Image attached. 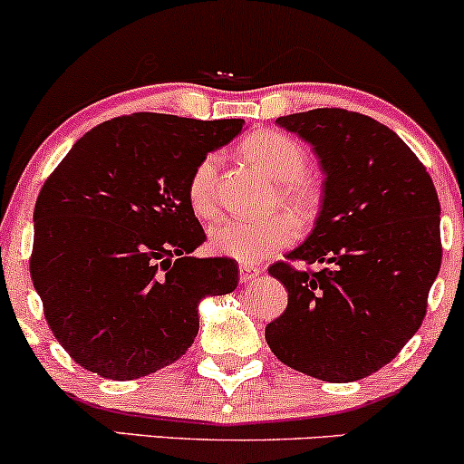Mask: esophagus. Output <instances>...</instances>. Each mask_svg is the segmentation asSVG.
<instances>
[{"instance_id": "1", "label": "esophagus", "mask_w": 464, "mask_h": 464, "mask_svg": "<svg viewBox=\"0 0 464 464\" xmlns=\"http://www.w3.org/2000/svg\"><path fill=\"white\" fill-rule=\"evenodd\" d=\"M257 275H262V268H257V266H253V264L239 266V281H242V284H246V281H253Z\"/></svg>"}]
</instances>
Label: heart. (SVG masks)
<instances>
[{"label":"heart","mask_w":464,"mask_h":464,"mask_svg":"<svg viewBox=\"0 0 464 464\" xmlns=\"http://www.w3.org/2000/svg\"><path fill=\"white\" fill-rule=\"evenodd\" d=\"M244 154L268 174L281 180L276 198L284 200L299 216H310L318 205V189L305 177L307 150L301 141L285 132L262 130L244 141ZM220 157L205 154L188 180V200L196 216L209 218L216 211V179ZM299 236V225L290 214L279 211L262 220L222 218L211 227L209 244L216 253L237 262H259L275 250L287 246Z\"/></svg>","instance_id":"heart-1"}]
</instances>
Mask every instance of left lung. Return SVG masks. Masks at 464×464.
I'll return each instance as SVG.
<instances>
[{
    "label": "left lung",
    "mask_w": 464,
    "mask_h": 464,
    "mask_svg": "<svg viewBox=\"0 0 464 464\" xmlns=\"http://www.w3.org/2000/svg\"><path fill=\"white\" fill-rule=\"evenodd\" d=\"M321 159L323 205L299 248L268 273L287 307L266 343L290 369L355 382L417 334L440 268V202L425 165L369 115L314 109L276 120Z\"/></svg>",
    "instance_id": "left-lung-1"
}]
</instances>
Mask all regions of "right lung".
<instances>
[{
  "mask_svg": "<svg viewBox=\"0 0 464 464\" xmlns=\"http://www.w3.org/2000/svg\"><path fill=\"white\" fill-rule=\"evenodd\" d=\"M242 120L163 113L102 121L73 143L34 205L32 284L45 321L82 369L137 380L177 362L198 303L237 287L236 259L189 257L205 242L191 169Z\"/></svg>",
  "mask_w": 464,
  "mask_h": 464,
  "instance_id": "add662e5",
  "label": "right lung"
}]
</instances>
